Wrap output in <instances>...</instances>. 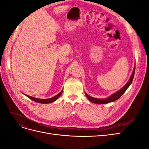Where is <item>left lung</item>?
Masks as SVG:
<instances>
[{
  "mask_svg": "<svg viewBox=\"0 0 149 149\" xmlns=\"http://www.w3.org/2000/svg\"><path fill=\"white\" fill-rule=\"evenodd\" d=\"M135 70H136V68H134V71L133 73L131 75V77L129 79V81L124 86L120 89L119 91H118V92H116V93H114L112 95H111L110 97H109L108 98L106 99H97V98H94L92 97L91 96H89L88 94H87L86 93H85L86 96L88 97V100L93 102V103H95V104H107V103H109L112 101H114L117 100H118L119 98L120 97V96L123 95V94L125 93V91L127 90V89L129 87V86L130 85V84L132 83V80L134 79V74H135Z\"/></svg>",
  "mask_w": 149,
  "mask_h": 149,
  "instance_id": "left-lung-1",
  "label": "left lung"
}]
</instances>
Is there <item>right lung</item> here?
<instances>
[{"label":"right lung","mask_w":149,"mask_h":149,"mask_svg":"<svg viewBox=\"0 0 149 149\" xmlns=\"http://www.w3.org/2000/svg\"><path fill=\"white\" fill-rule=\"evenodd\" d=\"M63 90H62V91H61L59 94H58L56 96H54V97H51V98H49V99H46V100H42V99L35 98V97H31V96H27V95H26V96H27L28 97H29L30 99H31V100L34 101L35 102H39V103H42V104H48V103H51V102H54V101H55L57 100V99L60 96L61 94H62Z\"/></svg>","instance_id":"obj_1"}]
</instances>
